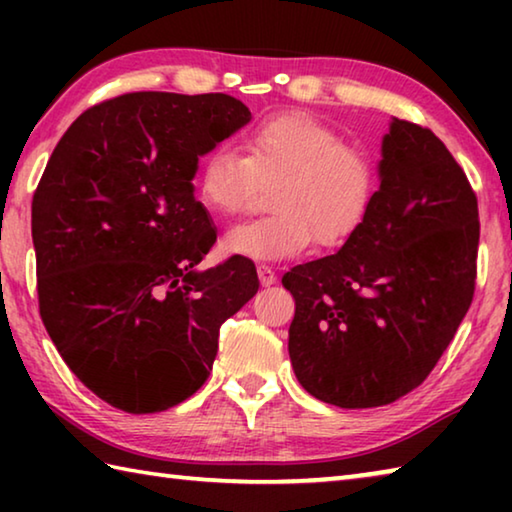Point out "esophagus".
<instances>
[{"instance_id":"34e87169","label":"esophagus","mask_w":512,"mask_h":512,"mask_svg":"<svg viewBox=\"0 0 512 512\" xmlns=\"http://www.w3.org/2000/svg\"><path fill=\"white\" fill-rule=\"evenodd\" d=\"M257 273H259V282H262V293H259V296H257V305L259 307H262L264 305V300L268 298V296H271V293L275 291L273 289V284H275V273L271 271V266H259L257 268Z\"/></svg>"}]
</instances>
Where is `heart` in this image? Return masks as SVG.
<instances>
[{
  "instance_id": "b5f03b06",
  "label": "heart",
  "mask_w": 512,
  "mask_h": 512,
  "mask_svg": "<svg viewBox=\"0 0 512 512\" xmlns=\"http://www.w3.org/2000/svg\"><path fill=\"white\" fill-rule=\"evenodd\" d=\"M339 219V210H329L325 216H323V223L327 225V223H332V221H336Z\"/></svg>"
}]
</instances>
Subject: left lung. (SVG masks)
I'll return each mask as SVG.
<instances>
[{
    "label": "left lung",
    "mask_w": 512,
    "mask_h": 512,
    "mask_svg": "<svg viewBox=\"0 0 512 512\" xmlns=\"http://www.w3.org/2000/svg\"><path fill=\"white\" fill-rule=\"evenodd\" d=\"M250 121L228 94L131 92L85 110L31 205L40 316L67 368L126 413L185 402L219 329L259 289L255 264L207 262L216 228L198 158Z\"/></svg>",
    "instance_id": "1"
}]
</instances>
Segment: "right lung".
Returning a JSON list of instances; mask_svg holds the SVG:
<instances>
[{
  "label": "right lung",
  "instance_id": "add662e5",
  "mask_svg": "<svg viewBox=\"0 0 512 512\" xmlns=\"http://www.w3.org/2000/svg\"><path fill=\"white\" fill-rule=\"evenodd\" d=\"M479 207L447 146L391 119L379 189L336 255L293 266L289 357L343 409L391 404L427 379L474 296Z\"/></svg>",
  "mask_w": 512,
  "mask_h": 512
}]
</instances>
